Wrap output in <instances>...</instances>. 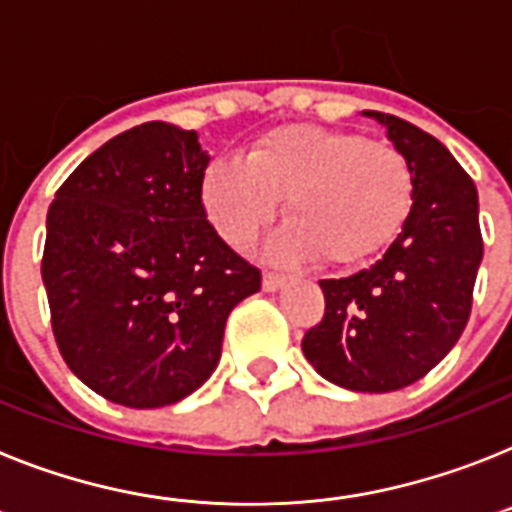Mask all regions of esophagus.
Wrapping results in <instances>:
<instances>
[{
    "label": "esophagus",
    "instance_id": "34e87169",
    "mask_svg": "<svg viewBox=\"0 0 512 512\" xmlns=\"http://www.w3.org/2000/svg\"><path fill=\"white\" fill-rule=\"evenodd\" d=\"M287 285V277L285 274H277V272H264V290L266 292H277Z\"/></svg>",
    "mask_w": 512,
    "mask_h": 512
}]
</instances>
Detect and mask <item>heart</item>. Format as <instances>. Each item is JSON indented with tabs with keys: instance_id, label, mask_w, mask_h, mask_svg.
<instances>
[{
	"instance_id": "obj_1",
	"label": "heart",
	"mask_w": 512,
	"mask_h": 512,
	"mask_svg": "<svg viewBox=\"0 0 512 512\" xmlns=\"http://www.w3.org/2000/svg\"><path fill=\"white\" fill-rule=\"evenodd\" d=\"M285 199L279 259L355 264L399 233L414 202L412 165L396 147L323 126H279L240 160H214L202 204L230 246H248Z\"/></svg>"
}]
</instances>
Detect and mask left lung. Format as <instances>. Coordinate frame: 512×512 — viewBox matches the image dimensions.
Returning a JSON list of instances; mask_svg holds the SVG:
<instances>
[{"instance_id": "1", "label": "left lung", "mask_w": 512, "mask_h": 512, "mask_svg": "<svg viewBox=\"0 0 512 512\" xmlns=\"http://www.w3.org/2000/svg\"><path fill=\"white\" fill-rule=\"evenodd\" d=\"M365 116L412 165L414 202L373 266L318 282L326 310L303 355L336 386L386 393L425 378L464 334L484 243L476 186L445 144L391 113Z\"/></svg>"}]
</instances>
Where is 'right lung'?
<instances>
[{
  "instance_id": "obj_1",
  "label": "right lung",
  "mask_w": 512,
  "mask_h": 512,
  "mask_svg": "<svg viewBox=\"0 0 512 512\" xmlns=\"http://www.w3.org/2000/svg\"><path fill=\"white\" fill-rule=\"evenodd\" d=\"M209 155L165 121L108 139L48 207L41 277L59 352L103 399L176 404L222 355L230 310L261 272L207 220Z\"/></svg>"
}]
</instances>
